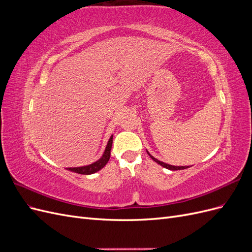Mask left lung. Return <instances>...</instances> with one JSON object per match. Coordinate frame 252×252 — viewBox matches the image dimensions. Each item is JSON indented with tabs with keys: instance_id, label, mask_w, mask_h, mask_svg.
Wrapping results in <instances>:
<instances>
[{
	"instance_id": "left-lung-1",
	"label": "left lung",
	"mask_w": 252,
	"mask_h": 252,
	"mask_svg": "<svg viewBox=\"0 0 252 252\" xmlns=\"http://www.w3.org/2000/svg\"><path fill=\"white\" fill-rule=\"evenodd\" d=\"M147 154L149 155V157H150L152 159H154V161H155L156 163L159 164L161 166H163L164 168H167V169H169V170H181V169H186V168H188V167H189V166H173V165L166 164V163H164V162H162V161H158V159L156 158L155 157H152L148 151H147Z\"/></svg>"
}]
</instances>
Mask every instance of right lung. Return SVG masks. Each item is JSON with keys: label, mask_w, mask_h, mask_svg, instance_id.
I'll use <instances>...</instances> for the list:
<instances>
[{"label": "right lung", "mask_w": 252, "mask_h": 252, "mask_svg": "<svg viewBox=\"0 0 252 252\" xmlns=\"http://www.w3.org/2000/svg\"><path fill=\"white\" fill-rule=\"evenodd\" d=\"M112 139H113V135L110 136V139L107 143V146H106V148H105L103 156L98 158L96 162L86 165V166H81V167H68V168H66V169L69 171H72V172H75V173H80V174H93V173L97 172L98 170H101L103 167L108 163L109 158H110Z\"/></svg>", "instance_id": "obj_1"}]
</instances>
